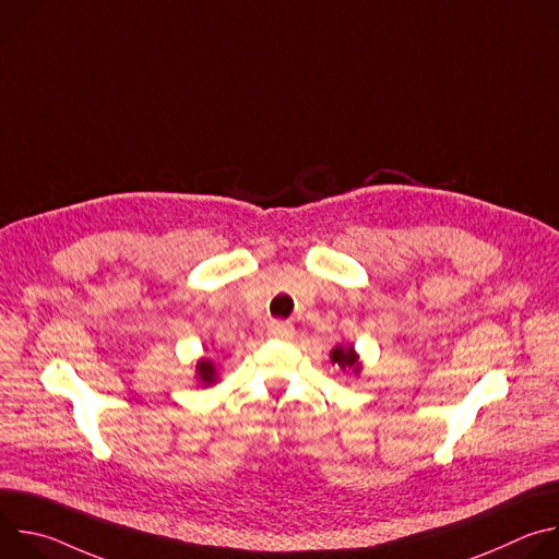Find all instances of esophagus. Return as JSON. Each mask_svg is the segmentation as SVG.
<instances>
[{
	"label": "esophagus",
	"mask_w": 559,
	"mask_h": 559,
	"mask_svg": "<svg viewBox=\"0 0 559 559\" xmlns=\"http://www.w3.org/2000/svg\"><path fill=\"white\" fill-rule=\"evenodd\" d=\"M267 334H270L272 338H289V336L294 334V328H292V323H287V321H270Z\"/></svg>",
	"instance_id": "1"
}]
</instances>
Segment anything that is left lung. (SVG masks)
Listing matches in <instances>:
<instances>
[{
    "instance_id": "obj_1",
    "label": "left lung",
    "mask_w": 559,
    "mask_h": 559,
    "mask_svg": "<svg viewBox=\"0 0 559 559\" xmlns=\"http://www.w3.org/2000/svg\"><path fill=\"white\" fill-rule=\"evenodd\" d=\"M332 362H336L338 367H343V369H354V373H358L360 371V362H358V358H356V352H354V347H349V349H343V347H336L334 352H332Z\"/></svg>"
}]
</instances>
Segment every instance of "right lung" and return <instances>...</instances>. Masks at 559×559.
Returning a JSON list of instances; mask_svg holds the SVG:
<instances>
[{"label": "right lung", "mask_w": 559, "mask_h": 559, "mask_svg": "<svg viewBox=\"0 0 559 559\" xmlns=\"http://www.w3.org/2000/svg\"><path fill=\"white\" fill-rule=\"evenodd\" d=\"M199 376L203 378V382H212V380H214V367H212V362H207V360L199 362Z\"/></svg>", "instance_id": "right-lung-1"}]
</instances>
